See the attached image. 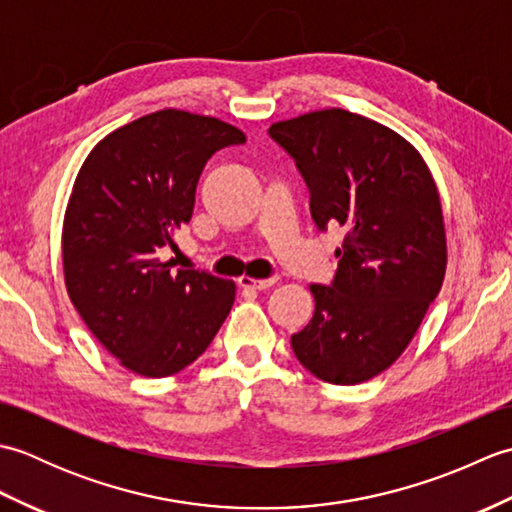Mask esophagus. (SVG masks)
<instances>
[{
  "label": "esophagus",
  "mask_w": 512,
  "mask_h": 512,
  "mask_svg": "<svg viewBox=\"0 0 512 512\" xmlns=\"http://www.w3.org/2000/svg\"><path fill=\"white\" fill-rule=\"evenodd\" d=\"M275 277H270V279H253V277H239L237 279V284L242 286V288H250V290H266V288H270V286H275Z\"/></svg>",
  "instance_id": "esophagus-1"
}]
</instances>
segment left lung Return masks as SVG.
Listing matches in <instances>:
<instances>
[{
  "label": "left lung",
  "mask_w": 512,
  "mask_h": 512,
  "mask_svg": "<svg viewBox=\"0 0 512 512\" xmlns=\"http://www.w3.org/2000/svg\"><path fill=\"white\" fill-rule=\"evenodd\" d=\"M268 134L295 158L314 224L345 228L332 286H310L314 314L290 345L323 383H365L407 350L442 288L436 180L409 140L339 107L273 123Z\"/></svg>",
  "instance_id": "1"
}]
</instances>
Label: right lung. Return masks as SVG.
<instances>
[{
    "mask_svg": "<svg viewBox=\"0 0 512 512\" xmlns=\"http://www.w3.org/2000/svg\"><path fill=\"white\" fill-rule=\"evenodd\" d=\"M244 140L220 118L169 107L107 134L79 169L63 217L65 288L129 372L178 374L233 308V281L204 270L171 273L158 248L173 246V233L191 220L206 160Z\"/></svg>",
    "mask_w": 512,
    "mask_h": 512,
    "instance_id": "right-lung-1",
    "label": "right lung"
}]
</instances>
